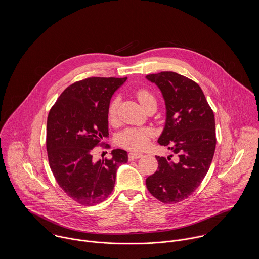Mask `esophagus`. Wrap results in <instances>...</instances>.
Masks as SVG:
<instances>
[{
	"label": "esophagus",
	"mask_w": 259,
	"mask_h": 259,
	"mask_svg": "<svg viewBox=\"0 0 259 259\" xmlns=\"http://www.w3.org/2000/svg\"><path fill=\"white\" fill-rule=\"evenodd\" d=\"M142 156H143V154L139 153V152H131V153H128V159L130 160H136V159H139Z\"/></svg>",
	"instance_id": "obj_1"
}]
</instances>
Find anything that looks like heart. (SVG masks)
<instances>
[{
	"label": "heart",
	"instance_id": "b5f03b06",
	"mask_svg": "<svg viewBox=\"0 0 259 259\" xmlns=\"http://www.w3.org/2000/svg\"><path fill=\"white\" fill-rule=\"evenodd\" d=\"M137 98L143 109L147 108L150 104H156L153 95L148 90H140L137 93ZM118 107V99L114 98L109 106L108 115L111 121L115 120L116 111ZM153 133L148 127H130L121 132L117 137V144L122 148L130 150H142L149 143Z\"/></svg>",
	"mask_w": 259,
	"mask_h": 259
}]
</instances>
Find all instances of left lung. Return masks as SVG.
I'll use <instances>...</instances> for the list:
<instances>
[{"label":"left lung","mask_w":259,"mask_h":259,"mask_svg":"<svg viewBox=\"0 0 259 259\" xmlns=\"http://www.w3.org/2000/svg\"><path fill=\"white\" fill-rule=\"evenodd\" d=\"M165 104V123L157 143L178 155L155 156L157 170L146 181L148 191L164 203H177L201 184L213 158L217 138L214 114L200 87L174 72L148 74Z\"/></svg>","instance_id":"left-lung-1"}]
</instances>
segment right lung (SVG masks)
Returning <instances> with one entry per match:
<instances>
[{"label":"right lung","instance_id":"right-lung-1","mask_svg":"<svg viewBox=\"0 0 259 259\" xmlns=\"http://www.w3.org/2000/svg\"><path fill=\"white\" fill-rule=\"evenodd\" d=\"M127 77H89L68 87L48 115L47 151L61 188L76 202L95 205L112 191L116 170L127 152L112 149L111 158L95 160L94 148L109 138V106Z\"/></svg>","mask_w":259,"mask_h":259}]
</instances>
